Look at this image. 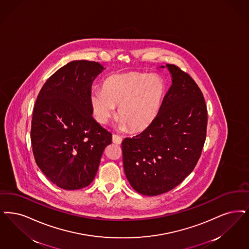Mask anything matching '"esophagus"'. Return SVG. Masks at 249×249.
Instances as JSON below:
<instances>
[{
  "label": "esophagus",
  "instance_id": "34e87169",
  "mask_svg": "<svg viewBox=\"0 0 249 249\" xmlns=\"http://www.w3.org/2000/svg\"><path fill=\"white\" fill-rule=\"evenodd\" d=\"M112 142H114V143H116V144H120L121 142H122V138L119 136V135H113L112 136Z\"/></svg>",
  "mask_w": 249,
  "mask_h": 249
}]
</instances>
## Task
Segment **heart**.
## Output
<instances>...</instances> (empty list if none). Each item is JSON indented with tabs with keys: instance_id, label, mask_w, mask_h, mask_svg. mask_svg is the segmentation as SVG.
Wrapping results in <instances>:
<instances>
[{
	"instance_id": "heart-1",
	"label": "heart",
	"mask_w": 249,
	"mask_h": 249,
	"mask_svg": "<svg viewBox=\"0 0 249 249\" xmlns=\"http://www.w3.org/2000/svg\"><path fill=\"white\" fill-rule=\"evenodd\" d=\"M165 94L166 83L160 76L126 72L107 78L103 90L92 89L89 103L101 124H106L115 115V107H119V128L141 131L159 116Z\"/></svg>"
}]
</instances>
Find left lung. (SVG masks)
Masks as SVG:
<instances>
[{
    "label": "left lung",
    "instance_id": "1",
    "mask_svg": "<svg viewBox=\"0 0 249 249\" xmlns=\"http://www.w3.org/2000/svg\"><path fill=\"white\" fill-rule=\"evenodd\" d=\"M171 86L154 122L122 142L123 167L130 186L154 196L175 188L194 170L204 146L208 111L197 84L174 65L162 66Z\"/></svg>",
    "mask_w": 249,
    "mask_h": 249
}]
</instances>
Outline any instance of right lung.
I'll list each match as a JSON object with an SVG mask.
<instances>
[{
  "label": "right lung",
  "instance_id": "add662e5",
  "mask_svg": "<svg viewBox=\"0 0 249 249\" xmlns=\"http://www.w3.org/2000/svg\"><path fill=\"white\" fill-rule=\"evenodd\" d=\"M106 70L98 62L71 61L53 74L39 92L30 139L41 172L65 190L88 186L112 134L92 118L91 85Z\"/></svg>",
  "mask_w": 249,
  "mask_h": 249
}]
</instances>
